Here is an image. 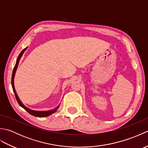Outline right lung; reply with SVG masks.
<instances>
[{"instance_id":"obj_1","label":"right lung","mask_w":148,"mask_h":148,"mask_svg":"<svg viewBox=\"0 0 148 148\" xmlns=\"http://www.w3.org/2000/svg\"><path fill=\"white\" fill-rule=\"evenodd\" d=\"M28 47H27V48H25L24 49H23L21 51V52L20 53V55H19L18 57L16 60V64H15V66L14 67V69H13V71H12V78H11V84H12V90H13V92H14V93L15 95V97H16V100L18 103H19V105H20L21 108H23L24 109H25L26 111L29 113V114H30L32 116H36V117H40V118H42V117H46V116H48L49 115H51L52 114H53V113L55 112L56 111H57V109H58L60 105H58L57 107H56V108L55 109H53L51 110H49V111H35V110H32V109H30L29 108H27V107L25 106H24L23 104V103H22L21 102L20 99H19V97L17 95L16 93V92L15 90V88H14V76H15V74H16V71L17 70V68H18V65L19 64V62H20V59L21 58L22 55H23V54L24 53V52L26 51V49H27Z\"/></svg>"}]
</instances>
